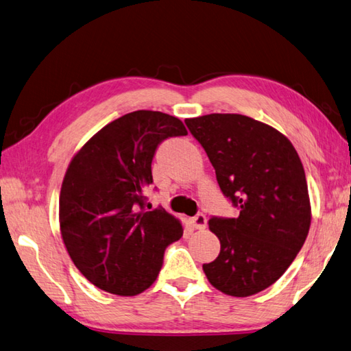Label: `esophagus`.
Returning a JSON list of instances; mask_svg holds the SVG:
<instances>
[{"label": "esophagus", "instance_id": "esophagus-1", "mask_svg": "<svg viewBox=\"0 0 351 351\" xmlns=\"http://www.w3.org/2000/svg\"><path fill=\"white\" fill-rule=\"evenodd\" d=\"M191 224H193V226H194L195 229H198V230L204 229V228H206V224H208L206 215H204V214H197L195 217L191 218Z\"/></svg>", "mask_w": 351, "mask_h": 351}]
</instances>
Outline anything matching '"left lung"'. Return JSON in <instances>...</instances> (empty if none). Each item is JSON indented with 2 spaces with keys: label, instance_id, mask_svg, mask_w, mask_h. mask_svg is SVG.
<instances>
[{
  "label": "left lung",
  "instance_id": "left-lung-1",
  "mask_svg": "<svg viewBox=\"0 0 351 351\" xmlns=\"http://www.w3.org/2000/svg\"><path fill=\"white\" fill-rule=\"evenodd\" d=\"M184 123L240 209L237 218L209 220L221 247L203 264L204 275L226 295H255L286 272L307 238L312 209L301 158L286 136L252 117L214 113Z\"/></svg>",
  "mask_w": 351,
  "mask_h": 351
}]
</instances>
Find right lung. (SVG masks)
Segmentation results:
<instances>
[{"label":"right lung","mask_w":351,"mask_h":351,"mask_svg":"<svg viewBox=\"0 0 351 351\" xmlns=\"http://www.w3.org/2000/svg\"><path fill=\"white\" fill-rule=\"evenodd\" d=\"M186 134L180 119L138 110L105 125L71 158L59 195V226L71 261L96 287L121 296L142 293L158 276L165 249L182 238L174 215L143 204L157 147Z\"/></svg>","instance_id":"obj_1"}]
</instances>
